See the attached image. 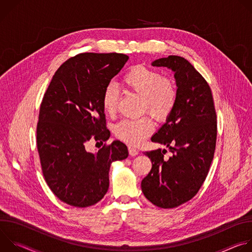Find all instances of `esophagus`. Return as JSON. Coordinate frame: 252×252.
Returning <instances> with one entry per match:
<instances>
[{
	"instance_id": "1",
	"label": "esophagus",
	"mask_w": 252,
	"mask_h": 252,
	"mask_svg": "<svg viewBox=\"0 0 252 252\" xmlns=\"http://www.w3.org/2000/svg\"><path fill=\"white\" fill-rule=\"evenodd\" d=\"M128 154H129V156H131V157H135V156L138 155V151H137L136 149H134V148L129 147V148H128Z\"/></svg>"
}]
</instances>
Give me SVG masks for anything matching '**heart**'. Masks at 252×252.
<instances>
[{
    "label": "heart",
    "mask_w": 252,
    "mask_h": 252,
    "mask_svg": "<svg viewBox=\"0 0 252 252\" xmlns=\"http://www.w3.org/2000/svg\"><path fill=\"white\" fill-rule=\"evenodd\" d=\"M123 85L129 91L141 95L142 107L156 120H165L173 111L177 100V89L174 82L162 78L157 70L143 65L130 67L123 77ZM101 103L107 115L117 111L118 93L113 86H107L102 94ZM154 130L149 117L137 120H123L115 126V135L130 146H138Z\"/></svg>",
    "instance_id": "1"
}]
</instances>
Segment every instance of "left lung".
I'll list each match as a JSON object with an SVG mask.
<instances>
[{"instance_id":"1","label":"left lung","mask_w":252,"mask_h":252,"mask_svg":"<svg viewBox=\"0 0 252 252\" xmlns=\"http://www.w3.org/2000/svg\"><path fill=\"white\" fill-rule=\"evenodd\" d=\"M152 65L173 71L177 100L151 138L172 156L164 159L166 151L160 149L145 153L153 166L142 179L141 190L156 206L173 208L190 200L205 181L217 142V114L208 84L188 60L168 56Z\"/></svg>"}]
</instances>
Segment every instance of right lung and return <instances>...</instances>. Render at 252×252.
<instances>
[{
    "label": "right lung",
    "instance_id": "obj_1",
    "mask_svg": "<svg viewBox=\"0 0 252 252\" xmlns=\"http://www.w3.org/2000/svg\"><path fill=\"white\" fill-rule=\"evenodd\" d=\"M127 60L117 53L77 55L58 68L44 95L37 126L42 170L54 194L68 205L97 203L109 189L111 164L128 157L120 140L94 154L86 151L90 139L111 135L101 97Z\"/></svg>",
    "mask_w": 252,
    "mask_h": 252
}]
</instances>
